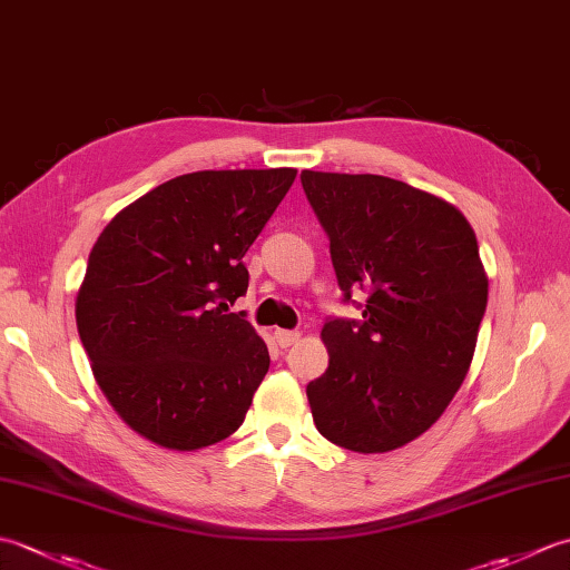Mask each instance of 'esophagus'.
I'll use <instances>...</instances> for the list:
<instances>
[{"label":"esophagus","instance_id":"1","mask_svg":"<svg viewBox=\"0 0 570 570\" xmlns=\"http://www.w3.org/2000/svg\"><path fill=\"white\" fill-rule=\"evenodd\" d=\"M298 331H274V341L278 343V347H292L294 343H298Z\"/></svg>","mask_w":570,"mask_h":570}]
</instances>
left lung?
I'll return each instance as SVG.
<instances>
[{
  "mask_svg": "<svg viewBox=\"0 0 570 570\" xmlns=\"http://www.w3.org/2000/svg\"><path fill=\"white\" fill-rule=\"evenodd\" d=\"M331 237L345 301L362 321H331L328 370L306 386L331 443L390 453L419 439L463 384L488 306L478 239L453 203L374 174L301 171Z\"/></svg>",
  "mask_w": 570,
  "mask_h": 570,
  "instance_id": "obj_1",
  "label": "left lung"
}]
</instances>
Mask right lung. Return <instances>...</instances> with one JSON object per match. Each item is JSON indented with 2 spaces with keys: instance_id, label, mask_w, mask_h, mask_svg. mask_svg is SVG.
I'll list each match as a JSON object with an SVG mask.
<instances>
[{
  "instance_id": "right-lung-1",
  "label": "right lung",
  "mask_w": 570,
  "mask_h": 570,
  "mask_svg": "<svg viewBox=\"0 0 570 570\" xmlns=\"http://www.w3.org/2000/svg\"><path fill=\"white\" fill-rule=\"evenodd\" d=\"M294 178L296 168L176 176L95 242L78 333L107 402L147 441L200 451L245 421L269 350L227 304L247 292L242 257Z\"/></svg>"
}]
</instances>
